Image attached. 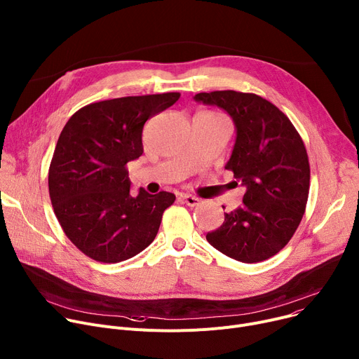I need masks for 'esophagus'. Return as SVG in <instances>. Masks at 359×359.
<instances>
[{"label": "esophagus", "mask_w": 359, "mask_h": 359, "mask_svg": "<svg viewBox=\"0 0 359 359\" xmlns=\"http://www.w3.org/2000/svg\"><path fill=\"white\" fill-rule=\"evenodd\" d=\"M181 200H182L188 207H196V205H198V204L201 203L200 198H197V197H194V196H188V194L181 196Z\"/></svg>", "instance_id": "1"}]
</instances>
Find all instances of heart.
Returning a JSON list of instances; mask_svg holds the SVG:
<instances>
[{"mask_svg": "<svg viewBox=\"0 0 359 359\" xmlns=\"http://www.w3.org/2000/svg\"><path fill=\"white\" fill-rule=\"evenodd\" d=\"M204 115H207V116H210V118H214V119H223V118H219V116H217V115H214V114H204Z\"/></svg>", "mask_w": 359, "mask_h": 359, "instance_id": "b5f03b06", "label": "heart"}]
</instances>
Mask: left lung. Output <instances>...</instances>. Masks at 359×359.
Segmentation results:
<instances>
[{
  "label": "left lung",
  "mask_w": 359,
  "mask_h": 359,
  "mask_svg": "<svg viewBox=\"0 0 359 359\" xmlns=\"http://www.w3.org/2000/svg\"><path fill=\"white\" fill-rule=\"evenodd\" d=\"M194 100L231 116L236 144L226 170L245 187L243 205L224 212L223 226L207 233V241L243 263L270 259L289 243L305 214L311 168L302 137L282 110L255 93L217 90Z\"/></svg>",
  "instance_id": "8db88e82"
}]
</instances>
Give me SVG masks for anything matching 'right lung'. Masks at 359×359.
<instances>
[{
	"instance_id": "right-lung-1",
	"label": "right lung",
	"mask_w": 359,
	"mask_h": 359,
	"mask_svg": "<svg viewBox=\"0 0 359 359\" xmlns=\"http://www.w3.org/2000/svg\"><path fill=\"white\" fill-rule=\"evenodd\" d=\"M180 93L128 96L90 103L65 125L48 170L59 223L77 249L102 263H119L154 241L175 196L144 188L130 196L126 163L144 152L145 122Z\"/></svg>"
}]
</instances>
